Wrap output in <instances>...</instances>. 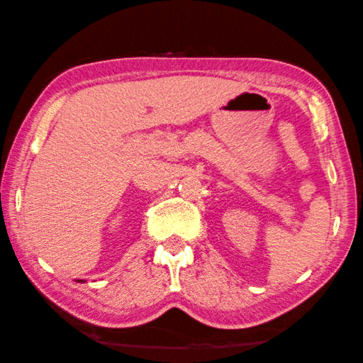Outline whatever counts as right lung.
<instances>
[{
	"mask_svg": "<svg viewBox=\"0 0 363 363\" xmlns=\"http://www.w3.org/2000/svg\"><path fill=\"white\" fill-rule=\"evenodd\" d=\"M79 282H81V281H79Z\"/></svg>",
	"mask_w": 363,
	"mask_h": 363,
	"instance_id": "1",
	"label": "right lung"
}]
</instances>
